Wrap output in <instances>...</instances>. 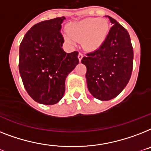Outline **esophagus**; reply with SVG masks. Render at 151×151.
Instances as JSON below:
<instances>
[{
	"instance_id": "34e87169",
	"label": "esophagus",
	"mask_w": 151,
	"mask_h": 151,
	"mask_svg": "<svg viewBox=\"0 0 151 151\" xmlns=\"http://www.w3.org/2000/svg\"><path fill=\"white\" fill-rule=\"evenodd\" d=\"M82 58H83V53H81V52H79V54H78V60H79L80 62L81 61Z\"/></svg>"
}]
</instances>
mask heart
<instances>
[{
  "instance_id": "obj_1",
  "label": "heart",
  "mask_w": 151,
  "mask_h": 151,
  "mask_svg": "<svg viewBox=\"0 0 151 151\" xmlns=\"http://www.w3.org/2000/svg\"><path fill=\"white\" fill-rule=\"evenodd\" d=\"M68 33L65 37L69 42L74 40L83 42V46L88 50L99 49L106 40L109 33V24L105 19L88 18L72 23L68 26Z\"/></svg>"
}]
</instances>
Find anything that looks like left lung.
Wrapping results in <instances>:
<instances>
[{"label": "left lung", "instance_id": "left-lung-1", "mask_svg": "<svg viewBox=\"0 0 151 151\" xmlns=\"http://www.w3.org/2000/svg\"><path fill=\"white\" fill-rule=\"evenodd\" d=\"M112 24L106 40L94 52L87 53L81 63L87 67L88 88L97 99L109 101L121 93L130 79L133 49L124 27L110 16Z\"/></svg>", "mask_w": 151, "mask_h": 151}]
</instances>
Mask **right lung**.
Returning a JSON list of instances; mask_svg holds the SVG:
<instances>
[{"mask_svg": "<svg viewBox=\"0 0 151 151\" xmlns=\"http://www.w3.org/2000/svg\"><path fill=\"white\" fill-rule=\"evenodd\" d=\"M65 17L33 25L19 48V73L33 100L44 105L57 103L65 92V80L79 63L78 52L67 53L60 32Z\"/></svg>", "mask_w": 151, "mask_h": 151, "instance_id": "1", "label": "right lung"}]
</instances>
